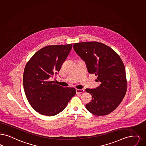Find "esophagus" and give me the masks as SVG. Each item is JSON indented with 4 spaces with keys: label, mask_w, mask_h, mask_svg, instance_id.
I'll use <instances>...</instances> for the list:
<instances>
[{
    "label": "esophagus",
    "mask_w": 146,
    "mask_h": 146,
    "mask_svg": "<svg viewBox=\"0 0 146 146\" xmlns=\"http://www.w3.org/2000/svg\"><path fill=\"white\" fill-rule=\"evenodd\" d=\"M84 92V89H76V94H81Z\"/></svg>",
    "instance_id": "34e87169"
}]
</instances>
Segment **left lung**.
<instances>
[{
	"instance_id": "1",
	"label": "left lung",
	"mask_w": 146,
	"mask_h": 146,
	"mask_svg": "<svg viewBox=\"0 0 146 146\" xmlns=\"http://www.w3.org/2000/svg\"><path fill=\"white\" fill-rule=\"evenodd\" d=\"M73 48L85 62L88 72L94 74L96 81L100 82L96 88L85 90L92 96L86 109L98 116L110 113L122 102L127 90L122 59L110 47L98 42L76 43Z\"/></svg>"
}]
</instances>
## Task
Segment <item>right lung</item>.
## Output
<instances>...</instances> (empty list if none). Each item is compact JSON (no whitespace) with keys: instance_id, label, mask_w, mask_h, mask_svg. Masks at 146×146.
I'll return each mask as SVG.
<instances>
[{"instance_id":"obj_1","label":"right lung","mask_w":146,"mask_h":146,"mask_svg":"<svg viewBox=\"0 0 146 146\" xmlns=\"http://www.w3.org/2000/svg\"><path fill=\"white\" fill-rule=\"evenodd\" d=\"M72 47V44L43 47L25 65L23 78L24 92L30 105L41 115H57L76 94L75 88H64L49 80L60 70Z\"/></svg>"}]
</instances>
